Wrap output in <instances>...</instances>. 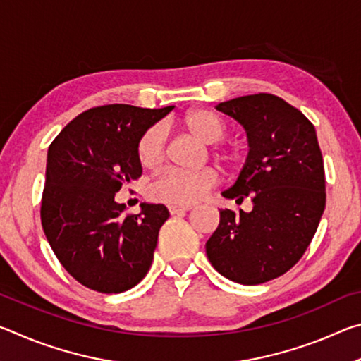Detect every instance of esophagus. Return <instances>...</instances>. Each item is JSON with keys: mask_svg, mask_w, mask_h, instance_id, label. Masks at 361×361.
<instances>
[{"mask_svg": "<svg viewBox=\"0 0 361 361\" xmlns=\"http://www.w3.org/2000/svg\"><path fill=\"white\" fill-rule=\"evenodd\" d=\"M192 207H185V205H169V212L170 215H180V213H186L191 210Z\"/></svg>", "mask_w": 361, "mask_h": 361, "instance_id": "obj_1", "label": "esophagus"}]
</instances>
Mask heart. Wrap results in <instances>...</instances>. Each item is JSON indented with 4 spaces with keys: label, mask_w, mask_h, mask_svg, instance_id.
Wrapping results in <instances>:
<instances>
[{
    "label": "heart",
    "mask_w": 361,
    "mask_h": 361,
    "mask_svg": "<svg viewBox=\"0 0 361 361\" xmlns=\"http://www.w3.org/2000/svg\"><path fill=\"white\" fill-rule=\"evenodd\" d=\"M186 129L205 145L221 142L226 135L223 121L207 109H194L183 118ZM166 130L156 124L146 130L138 142V161L145 169H154L162 162L166 152ZM223 157H228L223 154ZM218 173L213 169L167 170L151 183L149 195L161 202L188 205L199 202L213 186L218 185Z\"/></svg>",
    "instance_id": "obj_1"
}]
</instances>
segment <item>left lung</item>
<instances>
[{"label": "left lung", "instance_id": "1", "mask_svg": "<svg viewBox=\"0 0 361 361\" xmlns=\"http://www.w3.org/2000/svg\"><path fill=\"white\" fill-rule=\"evenodd\" d=\"M247 133L248 156L221 192L252 212L219 210L205 243L212 266L232 282L259 285L283 276L309 247L325 210V170L315 127L280 97L245 95L216 105Z\"/></svg>", "mask_w": 361, "mask_h": 361}]
</instances>
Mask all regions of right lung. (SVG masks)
I'll return each instance as SVG.
<instances>
[{
    "instance_id": "1",
    "label": "right lung",
    "mask_w": 361,
    "mask_h": 361,
    "mask_svg": "<svg viewBox=\"0 0 361 361\" xmlns=\"http://www.w3.org/2000/svg\"><path fill=\"white\" fill-rule=\"evenodd\" d=\"M172 109L90 108L49 146L42 229L70 276L90 290L127 291L149 271L167 207L143 202L138 215H124L114 195L142 175L140 138Z\"/></svg>"
}]
</instances>
